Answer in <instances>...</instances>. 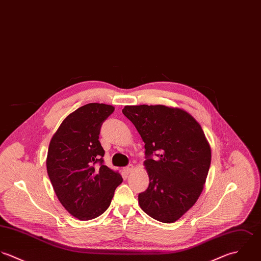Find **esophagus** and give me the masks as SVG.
<instances>
[{
  "mask_svg": "<svg viewBox=\"0 0 261 261\" xmlns=\"http://www.w3.org/2000/svg\"><path fill=\"white\" fill-rule=\"evenodd\" d=\"M123 171L125 172L126 174L132 173L133 171H134V165H128V166H126L125 168H123Z\"/></svg>",
  "mask_w": 261,
  "mask_h": 261,
  "instance_id": "1",
  "label": "esophagus"
}]
</instances>
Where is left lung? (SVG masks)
Here are the masks:
<instances>
[{
  "label": "left lung",
  "mask_w": 261,
  "mask_h": 261,
  "mask_svg": "<svg viewBox=\"0 0 261 261\" xmlns=\"http://www.w3.org/2000/svg\"><path fill=\"white\" fill-rule=\"evenodd\" d=\"M122 113L145 143L150 184L139 194L141 208L162 223H174L198 199L212 151L200 124L187 111L165 105H126ZM158 160L151 159L152 154Z\"/></svg>",
  "instance_id": "1"
}]
</instances>
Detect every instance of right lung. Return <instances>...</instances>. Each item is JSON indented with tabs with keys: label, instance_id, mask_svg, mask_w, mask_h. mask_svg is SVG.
Here are the masks:
<instances>
[{
	"label": "right lung",
	"instance_id": "right-lung-1",
	"mask_svg": "<svg viewBox=\"0 0 261 261\" xmlns=\"http://www.w3.org/2000/svg\"><path fill=\"white\" fill-rule=\"evenodd\" d=\"M113 111L112 105L86 104L63 120L49 143L46 170L51 185L62 205L80 221L102 215L122 182L120 174L103 165L99 142L101 125Z\"/></svg>",
	"mask_w": 261,
	"mask_h": 261
}]
</instances>
